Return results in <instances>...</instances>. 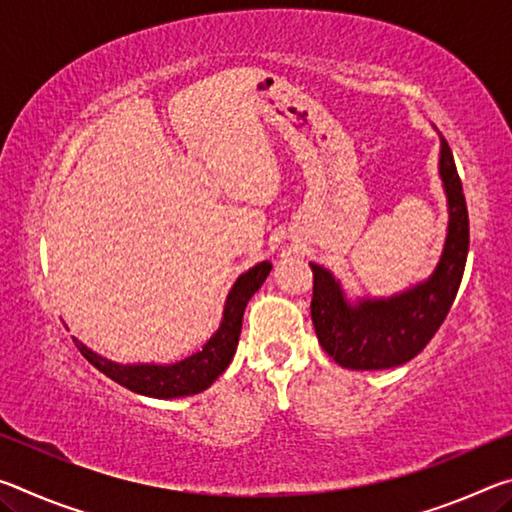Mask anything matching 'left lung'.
I'll return each instance as SVG.
<instances>
[{
    "label": "left lung",
    "instance_id": "obj_1",
    "mask_svg": "<svg viewBox=\"0 0 512 512\" xmlns=\"http://www.w3.org/2000/svg\"><path fill=\"white\" fill-rule=\"evenodd\" d=\"M438 171L447 196L449 225L443 255L429 280L391 298L350 302L341 282L327 268L309 264L314 271L311 320L318 343L343 368L386 370L411 361L427 348L454 305L470 248V219L445 137H440Z\"/></svg>",
    "mask_w": 512,
    "mask_h": 512
}]
</instances>
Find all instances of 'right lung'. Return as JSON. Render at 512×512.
I'll return each instance as SVG.
<instances>
[{
  "label": "right lung",
  "mask_w": 512,
  "mask_h": 512,
  "mask_svg": "<svg viewBox=\"0 0 512 512\" xmlns=\"http://www.w3.org/2000/svg\"><path fill=\"white\" fill-rule=\"evenodd\" d=\"M271 268V262H262L237 277V282L232 284L228 293V300H225L219 329L203 345V350H198L192 357L178 363H169V366H158V363H133L131 366V363H126L124 366V363H115L101 357L97 352H92L79 339H74V343L94 368L101 370L112 381H117V384L128 388V391L146 397H158V400L196 395L205 391V388H210L214 379L230 366V361L237 352L241 320H244L248 300L262 287L268 273H271Z\"/></svg>",
  "instance_id": "add662e5"
}]
</instances>
